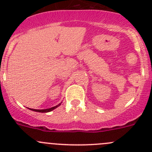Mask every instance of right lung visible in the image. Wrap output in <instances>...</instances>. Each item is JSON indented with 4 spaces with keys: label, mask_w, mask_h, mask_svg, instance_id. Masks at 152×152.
I'll return each instance as SVG.
<instances>
[{
    "label": "right lung",
    "mask_w": 152,
    "mask_h": 152,
    "mask_svg": "<svg viewBox=\"0 0 152 152\" xmlns=\"http://www.w3.org/2000/svg\"><path fill=\"white\" fill-rule=\"evenodd\" d=\"M61 104H62V102H61L60 104H59L58 105L55 106V107H51V108H48V109H45V110H35V109H31V110H32V111H34V112H38V113H48V112H50L52 111V110H53L54 109H56V107H58L59 106L61 105ZM29 109V108H28Z\"/></svg>",
    "instance_id": "obj_1"
}]
</instances>
